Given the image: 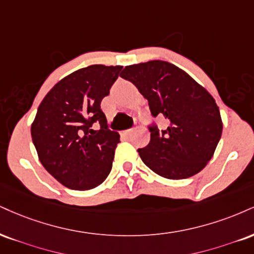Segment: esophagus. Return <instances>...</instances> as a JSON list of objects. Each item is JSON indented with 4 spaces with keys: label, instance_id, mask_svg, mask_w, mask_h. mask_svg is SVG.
<instances>
[{
    "label": "esophagus",
    "instance_id": "34e87169",
    "mask_svg": "<svg viewBox=\"0 0 254 254\" xmlns=\"http://www.w3.org/2000/svg\"><path fill=\"white\" fill-rule=\"evenodd\" d=\"M132 132H133V129H127V130H124L123 131V135L127 136V137H129V136L132 135Z\"/></svg>",
    "mask_w": 254,
    "mask_h": 254
}]
</instances>
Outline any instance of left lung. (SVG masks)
<instances>
[{
  "label": "left lung",
  "instance_id": "8db88e82",
  "mask_svg": "<svg viewBox=\"0 0 254 254\" xmlns=\"http://www.w3.org/2000/svg\"><path fill=\"white\" fill-rule=\"evenodd\" d=\"M121 77L132 82L148 100L160 129L149 125L150 142L138 154L154 173L183 180L203 169L214 154L222 133L220 110L214 98L190 75L162 60L127 66Z\"/></svg>",
  "mask_w": 254,
  "mask_h": 254
}]
</instances>
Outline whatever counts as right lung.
I'll use <instances>...</instances> for the list:
<instances>
[{"mask_svg":"<svg viewBox=\"0 0 254 254\" xmlns=\"http://www.w3.org/2000/svg\"><path fill=\"white\" fill-rule=\"evenodd\" d=\"M122 66L91 65L67 75L40 104L32 138L40 162L61 185L88 190L105 181L119 133L100 109ZM94 124L99 130H93Z\"/></svg>","mask_w":254,"mask_h":254,"instance_id":"1","label":"right lung"}]
</instances>
